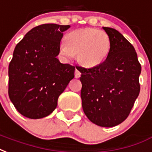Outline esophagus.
Wrapping results in <instances>:
<instances>
[{"instance_id":"obj_1","label":"esophagus","mask_w":152,"mask_h":152,"mask_svg":"<svg viewBox=\"0 0 152 152\" xmlns=\"http://www.w3.org/2000/svg\"><path fill=\"white\" fill-rule=\"evenodd\" d=\"M80 75H81V73H80V72L78 69H76L75 70V77L76 78H79V77H80Z\"/></svg>"}]
</instances>
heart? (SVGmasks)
<instances>
[{
	"label": "heart",
	"mask_w": 152,
	"mask_h": 152,
	"mask_svg": "<svg viewBox=\"0 0 152 152\" xmlns=\"http://www.w3.org/2000/svg\"><path fill=\"white\" fill-rule=\"evenodd\" d=\"M111 39L105 31L94 28H85L71 31L65 36L59 52L64 59L76 60L86 68L99 67L110 56Z\"/></svg>",
	"instance_id": "1"
}]
</instances>
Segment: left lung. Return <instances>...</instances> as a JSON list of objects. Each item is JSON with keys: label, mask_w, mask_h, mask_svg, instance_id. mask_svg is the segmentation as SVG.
Returning a JSON list of instances; mask_svg holds the SVG:
<instances>
[{"label": "left lung", "mask_w": 152, "mask_h": 152, "mask_svg": "<svg viewBox=\"0 0 152 152\" xmlns=\"http://www.w3.org/2000/svg\"><path fill=\"white\" fill-rule=\"evenodd\" d=\"M111 39L107 59L94 68L76 66L80 72V96L85 115L94 124L113 127L130 114L140 91L141 65L132 45L113 28L102 27Z\"/></svg>", "instance_id": "8db88e82"}]
</instances>
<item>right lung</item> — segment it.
<instances>
[{
    "label": "right lung",
    "instance_id": "obj_1",
    "mask_svg": "<svg viewBox=\"0 0 152 152\" xmlns=\"http://www.w3.org/2000/svg\"><path fill=\"white\" fill-rule=\"evenodd\" d=\"M69 28V25H40L17 44L9 66V96L23 116H48L74 78L75 67L56 58L63 32Z\"/></svg>",
    "mask_w": 152,
    "mask_h": 152
}]
</instances>
